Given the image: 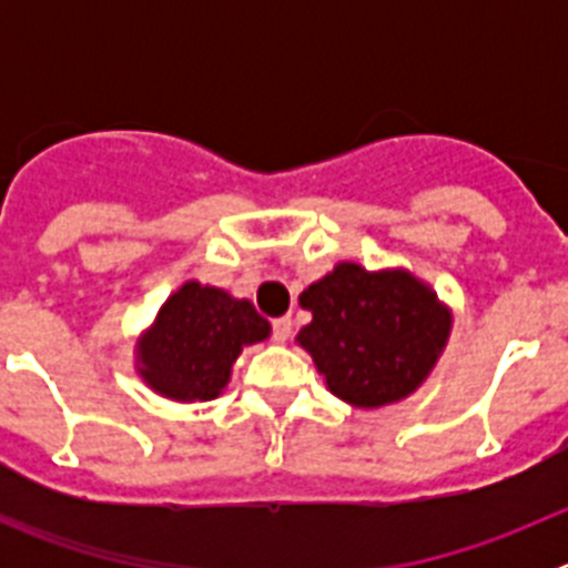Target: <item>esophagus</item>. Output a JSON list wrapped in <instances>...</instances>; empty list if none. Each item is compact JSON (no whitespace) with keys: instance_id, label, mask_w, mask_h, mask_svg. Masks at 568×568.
I'll list each match as a JSON object with an SVG mask.
<instances>
[{"instance_id":"34e87169","label":"esophagus","mask_w":568,"mask_h":568,"mask_svg":"<svg viewBox=\"0 0 568 568\" xmlns=\"http://www.w3.org/2000/svg\"><path fill=\"white\" fill-rule=\"evenodd\" d=\"M290 333H293V321L284 315V318H275L273 321V338L278 341V344H284V341L290 338Z\"/></svg>"}]
</instances>
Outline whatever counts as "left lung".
<instances>
[{
    "mask_svg": "<svg viewBox=\"0 0 568 568\" xmlns=\"http://www.w3.org/2000/svg\"><path fill=\"white\" fill-rule=\"evenodd\" d=\"M313 321L298 344L313 355L327 389L364 409L415 393L449 338L438 295L404 270L369 273L338 264L301 293Z\"/></svg>",
    "mask_w": 568,
    "mask_h": 568,
    "instance_id": "1",
    "label": "left lung"
}]
</instances>
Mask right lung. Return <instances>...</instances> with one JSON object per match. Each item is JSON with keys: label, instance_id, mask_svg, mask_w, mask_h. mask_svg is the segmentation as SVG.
<instances>
[{"label": "right lung", "instance_id": "obj_1", "mask_svg": "<svg viewBox=\"0 0 568 568\" xmlns=\"http://www.w3.org/2000/svg\"><path fill=\"white\" fill-rule=\"evenodd\" d=\"M267 335V318L250 301L187 281L139 344V373L168 398L210 400L227 386L241 349Z\"/></svg>", "mask_w": 568, "mask_h": 568}]
</instances>
